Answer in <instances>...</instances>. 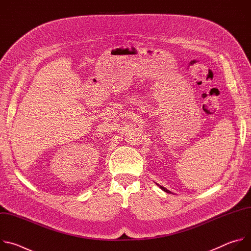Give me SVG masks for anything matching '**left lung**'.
I'll return each instance as SVG.
<instances>
[{
  "label": "left lung",
  "mask_w": 251,
  "mask_h": 251,
  "mask_svg": "<svg viewBox=\"0 0 251 251\" xmlns=\"http://www.w3.org/2000/svg\"><path fill=\"white\" fill-rule=\"evenodd\" d=\"M157 185H158V184H157ZM158 186H159V187H160V188H161V189H162L164 192H166V193H169V194H172V192H171V191H169V190H167L166 188H164V187H162V186H160V185H158Z\"/></svg>",
  "instance_id": "left-lung-1"
}]
</instances>
